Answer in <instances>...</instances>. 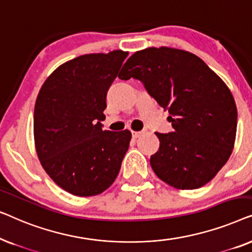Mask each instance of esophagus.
I'll return each instance as SVG.
<instances>
[{
	"label": "esophagus",
	"mask_w": 252,
	"mask_h": 252,
	"mask_svg": "<svg viewBox=\"0 0 252 252\" xmlns=\"http://www.w3.org/2000/svg\"><path fill=\"white\" fill-rule=\"evenodd\" d=\"M143 133H144V132H133L132 135H133L134 139H137V137H140L141 135H142Z\"/></svg>",
	"instance_id": "34e87169"
}]
</instances>
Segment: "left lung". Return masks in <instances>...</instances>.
I'll use <instances>...</instances> for the list:
<instances>
[{"mask_svg": "<svg viewBox=\"0 0 252 252\" xmlns=\"http://www.w3.org/2000/svg\"><path fill=\"white\" fill-rule=\"evenodd\" d=\"M119 79H139L168 110L173 132L156 133L159 149L150 165L177 189H197L227 163L236 136L237 110L227 85L196 55L150 47L130 56Z\"/></svg>", "mask_w": 252, "mask_h": 252, "instance_id": "obj_1", "label": "left lung"}]
</instances>
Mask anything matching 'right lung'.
<instances>
[{
  "label": "right lung",
  "mask_w": 252,
  "mask_h": 252,
  "mask_svg": "<svg viewBox=\"0 0 252 252\" xmlns=\"http://www.w3.org/2000/svg\"><path fill=\"white\" fill-rule=\"evenodd\" d=\"M127 51L88 54L58 66L41 87L34 106V142L55 184L87 197L116 180L132 133L103 130L106 93Z\"/></svg>",
  "instance_id": "add662e5"
}]
</instances>
